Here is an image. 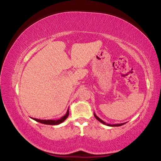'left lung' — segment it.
Returning a JSON list of instances; mask_svg holds the SVG:
<instances>
[{
    "label": "left lung",
    "mask_w": 161,
    "mask_h": 161,
    "mask_svg": "<svg viewBox=\"0 0 161 161\" xmlns=\"http://www.w3.org/2000/svg\"><path fill=\"white\" fill-rule=\"evenodd\" d=\"M94 117L95 118H96L98 121H100L101 123H102L103 124H105V125H107V126H122V125H124L125 123H124V124H107L106 123V122H104L103 121H102V119H99V117H98L96 114H95V113H94Z\"/></svg>",
    "instance_id": "obj_1"
}]
</instances>
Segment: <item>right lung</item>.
I'll return each mask as SVG.
<instances>
[{
	"label": "right lung",
	"instance_id": "add662e5",
	"mask_svg": "<svg viewBox=\"0 0 161 161\" xmlns=\"http://www.w3.org/2000/svg\"><path fill=\"white\" fill-rule=\"evenodd\" d=\"M68 116H69V109L67 110L66 114L62 117H61L58 120H42V119H35V118H32L35 121H36L39 123L41 124H47V125H58L59 124H61L63 122L65 119H66Z\"/></svg>",
	"mask_w": 161,
	"mask_h": 161
}]
</instances>
